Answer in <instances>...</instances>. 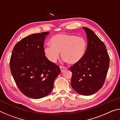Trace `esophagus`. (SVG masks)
Here are the masks:
<instances>
[{"label":"esophagus","instance_id":"1","mask_svg":"<svg viewBox=\"0 0 120 120\" xmlns=\"http://www.w3.org/2000/svg\"><path fill=\"white\" fill-rule=\"evenodd\" d=\"M60 70H61V72H64L65 70H67V68L64 67H63V66H60Z\"/></svg>","mask_w":120,"mask_h":120}]
</instances>
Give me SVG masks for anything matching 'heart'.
Returning <instances> with one entry per match:
<instances>
[{
  "instance_id": "1",
  "label": "heart",
  "mask_w": 120,
  "mask_h": 120,
  "mask_svg": "<svg viewBox=\"0 0 120 120\" xmlns=\"http://www.w3.org/2000/svg\"><path fill=\"white\" fill-rule=\"evenodd\" d=\"M51 45L44 48V54L52 63H56L61 55L65 62L76 64L80 62L86 54L87 42L84 38L75 35L59 34L50 40Z\"/></svg>"
}]
</instances>
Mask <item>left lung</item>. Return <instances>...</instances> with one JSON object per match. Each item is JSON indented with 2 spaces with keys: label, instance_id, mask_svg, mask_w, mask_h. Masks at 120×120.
<instances>
[{
  "label": "left lung",
  "instance_id": "left-lung-1",
  "mask_svg": "<svg viewBox=\"0 0 120 120\" xmlns=\"http://www.w3.org/2000/svg\"><path fill=\"white\" fill-rule=\"evenodd\" d=\"M86 33L87 48L82 59L70 67L71 85L78 94L89 96L104 84L109 64V57L104 43L92 30L83 27Z\"/></svg>",
  "mask_w": 120,
  "mask_h": 120
}]
</instances>
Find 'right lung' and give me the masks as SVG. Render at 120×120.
I'll return each instance as SVG.
<instances>
[{"instance_id":"obj_1","label":"right lung","mask_w":120,"mask_h":120,"mask_svg":"<svg viewBox=\"0 0 120 120\" xmlns=\"http://www.w3.org/2000/svg\"><path fill=\"white\" fill-rule=\"evenodd\" d=\"M49 33L26 36L14 46L10 68L18 88L25 96L39 99L47 96L60 74L59 67L51 62L44 54V42Z\"/></svg>"}]
</instances>
